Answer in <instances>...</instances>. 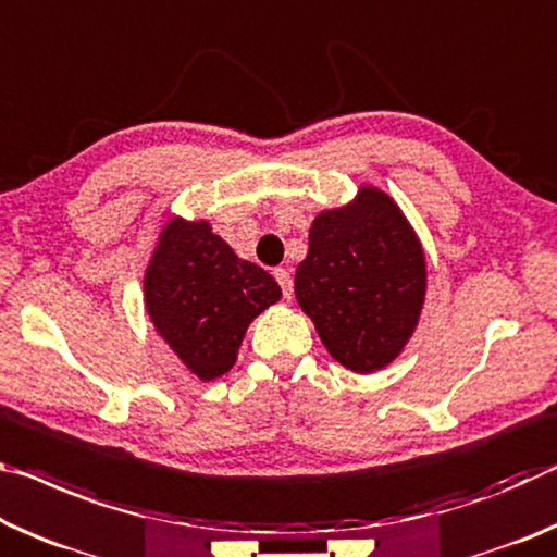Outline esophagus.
<instances>
[{"mask_svg": "<svg viewBox=\"0 0 557 557\" xmlns=\"http://www.w3.org/2000/svg\"><path fill=\"white\" fill-rule=\"evenodd\" d=\"M275 280L280 282L282 295L293 297V275H289V272H287L285 268H277V270H275Z\"/></svg>", "mask_w": 557, "mask_h": 557, "instance_id": "obj_1", "label": "esophagus"}]
</instances>
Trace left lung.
Returning <instances> with one entry per match:
<instances>
[{
    "label": "left lung",
    "mask_w": 557,
    "mask_h": 557,
    "mask_svg": "<svg viewBox=\"0 0 557 557\" xmlns=\"http://www.w3.org/2000/svg\"><path fill=\"white\" fill-rule=\"evenodd\" d=\"M426 255L396 200L361 183L355 200L314 215L295 297L326 351L355 374L401 355L426 302Z\"/></svg>",
    "instance_id": "left-lung-1"
}]
</instances>
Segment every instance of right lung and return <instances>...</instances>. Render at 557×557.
I'll return each mask as SVG.
<instances>
[{"mask_svg":"<svg viewBox=\"0 0 557 557\" xmlns=\"http://www.w3.org/2000/svg\"><path fill=\"white\" fill-rule=\"evenodd\" d=\"M280 297L275 277L237 258L202 218H168L144 272L148 320L200 382L231 372L247 326Z\"/></svg>","mask_w":557,"mask_h":557,"instance_id":"add662e5","label":"right lung"}]
</instances>
